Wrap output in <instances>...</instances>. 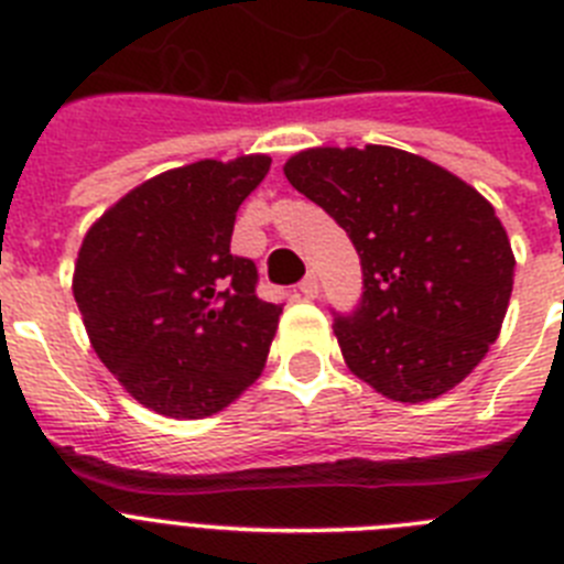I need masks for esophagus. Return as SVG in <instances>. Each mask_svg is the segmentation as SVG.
Masks as SVG:
<instances>
[{
	"mask_svg": "<svg viewBox=\"0 0 564 564\" xmlns=\"http://www.w3.org/2000/svg\"><path fill=\"white\" fill-rule=\"evenodd\" d=\"M301 292H303V297H308V301H314V297H317V294H319V283H317V278H314V275H306V278H303Z\"/></svg>",
	"mask_w": 564,
	"mask_h": 564,
	"instance_id": "esophagus-1",
	"label": "esophagus"
}]
</instances>
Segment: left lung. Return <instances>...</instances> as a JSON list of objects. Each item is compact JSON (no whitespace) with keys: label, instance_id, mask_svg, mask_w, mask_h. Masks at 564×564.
Returning <instances> with one entry per match:
<instances>
[{"label":"left lung","instance_id":"1","mask_svg":"<svg viewBox=\"0 0 564 564\" xmlns=\"http://www.w3.org/2000/svg\"><path fill=\"white\" fill-rule=\"evenodd\" d=\"M283 174L362 261V303L334 319L354 377L410 404L464 382L500 334L514 286L495 207L460 176L390 145L297 151Z\"/></svg>","mask_w":564,"mask_h":564}]
</instances>
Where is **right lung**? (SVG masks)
<instances>
[{
  "instance_id": "add662e5",
  "label": "right lung",
  "mask_w": 564,
  "mask_h": 564,
  "mask_svg": "<svg viewBox=\"0 0 564 564\" xmlns=\"http://www.w3.org/2000/svg\"><path fill=\"white\" fill-rule=\"evenodd\" d=\"M267 154L162 171L86 230L73 294L100 362L169 419L219 413L261 377L283 308L256 294V263L230 252Z\"/></svg>"
}]
</instances>
